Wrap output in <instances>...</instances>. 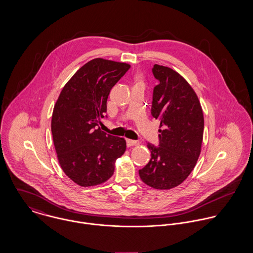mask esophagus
Wrapping results in <instances>:
<instances>
[{"label": "esophagus", "mask_w": 253, "mask_h": 253, "mask_svg": "<svg viewBox=\"0 0 253 253\" xmlns=\"http://www.w3.org/2000/svg\"><path fill=\"white\" fill-rule=\"evenodd\" d=\"M136 144H137V141H136V140L126 139V145H127V147H131V146H134V145Z\"/></svg>", "instance_id": "obj_1"}]
</instances>
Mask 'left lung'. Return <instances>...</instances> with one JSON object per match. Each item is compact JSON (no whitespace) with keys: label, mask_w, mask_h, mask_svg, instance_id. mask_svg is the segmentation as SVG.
Returning a JSON list of instances; mask_svg holds the SVG:
<instances>
[{"label":"left lung","mask_w":253,"mask_h":253,"mask_svg":"<svg viewBox=\"0 0 253 253\" xmlns=\"http://www.w3.org/2000/svg\"><path fill=\"white\" fill-rule=\"evenodd\" d=\"M152 116L160 121V145L147 143L151 160L139 176L157 190L180 185L194 169L204 137V113L197 93L173 69L155 64Z\"/></svg>","instance_id":"left-lung-1"}]
</instances>
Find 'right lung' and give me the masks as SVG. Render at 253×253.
<instances>
[{"mask_svg":"<svg viewBox=\"0 0 253 253\" xmlns=\"http://www.w3.org/2000/svg\"><path fill=\"white\" fill-rule=\"evenodd\" d=\"M129 68L126 62L94 58L73 75L54 104L51 133L57 159L64 173L82 187L108 180L126 152L125 138L97 126L111 88Z\"/></svg>","mask_w":253,"mask_h":253,"instance_id":"1","label":"right lung"}]
</instances>
